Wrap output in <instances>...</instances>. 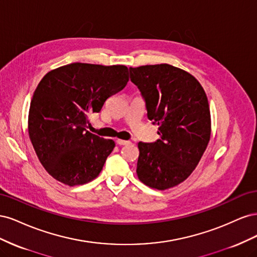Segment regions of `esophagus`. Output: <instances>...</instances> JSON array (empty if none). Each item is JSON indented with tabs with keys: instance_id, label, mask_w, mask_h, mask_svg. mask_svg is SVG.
Returning a JSON list of instances; mask_svg holds the SVG:
<instances>
[{
	"instance_id": "34e87169",
	"label": "esophagus",
	"mask_w": 257,
	"mask_h": 257,
	"mask_svg": "<svg viewBox=\"0 0 257 257\" xmlns=\"http://www.w3.org/2000/svg\"><path fill=\"white\" fill-rule=\"evenodd\" d=\"M116 144L120 146H124V145H128L130 142L128 141H123V139H116Z\"/></svg>"
}]
</instances>
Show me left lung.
<instances>
[{"instance_id": "8db88e82", "label": "left lung", "mask_w": 257, "mask_h": 257, "mask_svg": "<svg viewBox=\"0 0 257 257\" xmlns=\"http://www.w3.org/2000/svg\"><path fill=\"white\" fill-rule=\"evenodd\" d=\"M130 77L161 137L152 144L138 143V179L152 189L174 188L193 173L209 144L206 92L193 75L166 63L130 67Z\"/></svg>"}]
</instances>
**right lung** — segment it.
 <instances>
[{
	"label": "right lung",
	"instance_id": "right-lung-1",
	"mask_svg": "<svg viewBox=\"0 0 257 257\" xmlns=\"http://www.w3.org/2000/svg\"><path fill=\"white\" fill-rule=\"evenodd\" d=\"M127 81L125 65L78 62L43 77L30 104L28 131L38 160L52 178L75 186L102 172L115 143L85 130L88 116Z\"/></svg>",
	"mask_w": 257,
	"mask_h": 257
}]
</instances>
